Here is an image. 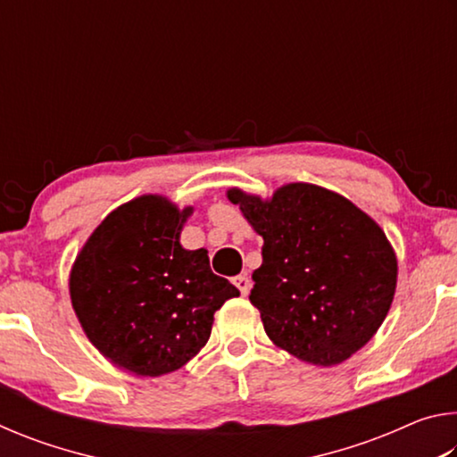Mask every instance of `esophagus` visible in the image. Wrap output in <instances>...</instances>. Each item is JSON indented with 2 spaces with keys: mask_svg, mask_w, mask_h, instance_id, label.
Instances as JSON below:
<instances>
[{
  "mask_svg": "<svg viewBox=\"0 0 457 457\" xmlns=\"http://www.w3.org/2000/svg\"><path fill=\"white\" fill-rule=\"evenodd\" d=\"M231 282H234L236 288H237L239 292H242V296H245V294L250 292V288H252V280H250V278H247L245 274H239V276H236L234 280H231Z\"/></svg>",
  "mask_w": 457,
  "mask_h": 457,
  "instance_id": "esophagus-1",
  "label": "esophagus"
}]
</instances>
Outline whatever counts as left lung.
Masks as SVG:
<instances>
[{"label":"left lung","mask_w":457,"mask_h":457,"mask_svg":"<svg viewBox=\"0 0 457 457\" xmlns=\"http://www.w3.org/2000/svg\"><path fill=\"white\" fill-rule=\"evenodd\" d=\"M264 237L250 303L268 337L294 357L338 365L389 312L397 260L383 229L338 193L290 183L270 201L229 189Z\"/></svg>","instance_id":"left-lung-1"}]
</instances>
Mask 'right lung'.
Wrapping results in <instances>:
<instances>
[{
	"mask_svg": "<svg viewBox=\"0 0 457 457\" xmlns=\"http://www.w3.org/2000/svg\"><path fill=\"white\" fill-rule=\"evenodd\" d=\"M191 207L143 195L106 215L74 262L71 298L92 345L114 365L159 377L195 357L213 314L239 290L205 250H183Z\"/></svg>",
	"mask_w": 457,
	"mask_h": 457,
	"instance_id": "add662e5",
	"label": "right lung"
}]
</instances>
